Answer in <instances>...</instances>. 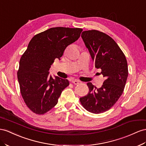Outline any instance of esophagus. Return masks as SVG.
<instances>
[{
	"mask_svg": "<svg viewBox=\"0 0 146 146\" xmlns=\"http://www.w3.org/2000/svg\"><path fill=\"white\" fill-rule=\"evenodd\" d=\"M72 82H73V84H75V85L80 84H81V83H82V82H81V81H80L79 80H77V79L73 80V81H72Z\"/></svg>",
	"mask_w": 146,
	"mask_h": 146,
	"instance_id": "obj_1",
	"label": "esophagus"
}]
</instances>
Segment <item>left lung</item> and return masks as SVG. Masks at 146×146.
I'll return each mask as SVG.
<instances>
[{
	"mask_svg": "<svg viewBox=\"0 0 146 146\" xmlns=\"http://www.w3.org/2000/svg\"><path fill=\"white\" fill-rule=\"evenodd\" d=\"M81 37L105 80L99 88L88 82L89 92L80 101L88 112L102 113L111 109L123 93L128 74L127 59L117 43L105 33L85 31Z\"/></svg>",
	"mask_w": 146,
	"mask_h": 146,
	"instance_id": "left-lung-1",
	"label": "left lung"
}]
</instances>
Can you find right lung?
Wrapping results in <instances>:
<instances>
[{
  "label": "right lung",
  "mask_w": 146,
  "mask_h": 146,
  "mask_svg": "<svg viewBox=\"0 0 146 146\" xmlns=\"http://www.w3.org/2000/svg\"><path fill=\"white\" fill-rule=\"evenodd\" d=\"M82 29L56 27L34 35L19 61L17 72L22 97L33 112L41 115L58 103L69 82L48 70L56 58L60 60L69 45L80 37Z\"/></svg>",
  "instance_id": "right-lung-1"
}]
</instances>
